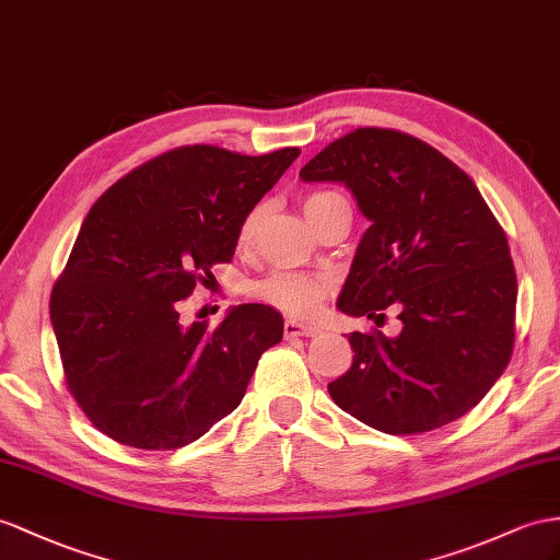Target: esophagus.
Instances as JSON below:
<instances>
[{
  "label": "esophagus",
  "mask_w": 560,
  "mask_h": 560,
  "mask_svg": "<svg viewBox=\"0 0 560 560\" xmlns=\"http://www.w3.org/2000/svg\"><path fill=\"white\" fill-rule=\"evenodd\" d=\"M317 334H322V328L314 326V324H300L295 319H285V324H283V336L285 338H298V336L312 338V336H317Z\"/></svg>",
  "instance_id": "esophagus-1"
}]
</instances>
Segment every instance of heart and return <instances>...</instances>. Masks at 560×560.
<instances>
[{"instance_id":"b5f03b06","label":"heart","mask_w":560,"mask_h":560,"mask_svg":"<svg viewBox=\"0 0 560 560\" xmlns=\"http://www.w3.org/2000/svg\"><path fill=\"white\" fill-rule=\"evenodd\" d=\"M336 203H348V200L336 191H312L303 198V210L307 214V220L314 224L328 208ZM262 218H265V203H255L246 214H243L236 232L241 246L253 243V238L257 236V229L262 224ZM331 289H334V281L324 275L271 271L269 277L255 281L250 285V293L267 305H275L283 312L298 314V317H310V314H314L322 307L324 298L331 293Z\"/></svg>"}]
</instances>
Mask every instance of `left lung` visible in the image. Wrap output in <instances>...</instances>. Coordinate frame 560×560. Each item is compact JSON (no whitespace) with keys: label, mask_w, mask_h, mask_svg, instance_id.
<instances>
[{"label":"left lung","mask_w":560,"mask_h":560,"mask_svg":"<svg viewBox=\"0 0 560 560\" xmlns=\"http://www.w3.org/2000/svg\"><path fill=\"white\" fill-rule=\"evenodd\" d=\"M346 182L371 220L338 307L378 319L397 305L402 331L348 336L352 366L328 383L350 417L390 435L428 433L476 407L504 374L518 281L504 229L478 186L430 143L360 127L300 170Z\"/></svg>","instance_id":"1"}]
</instances>
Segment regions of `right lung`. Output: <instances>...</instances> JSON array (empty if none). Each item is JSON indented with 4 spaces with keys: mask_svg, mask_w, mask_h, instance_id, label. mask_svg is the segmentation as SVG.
I'll list each match as a JSON object with an SVG mask.
<instances>
[{
    "mask_svg": "<svg viewBox=\"0 0 560 560\" xmlns=\"http://www.w3.org/2000/svg\"><path fill=\"white\" fill-rule=\"evenodd\" d=\"M300 149L243 155L177 147L98 196L56 279L49 317L70 395L98 430L137 450H177L229 417L281 314L238 305L218 326L179 322L212 265L232 262L238 222Z\"/></svg>",
    "mask_w": 560,
    "mask_h": 560,
    "instance_id": "1",
    "label": "right lung"
}]
</instances>
